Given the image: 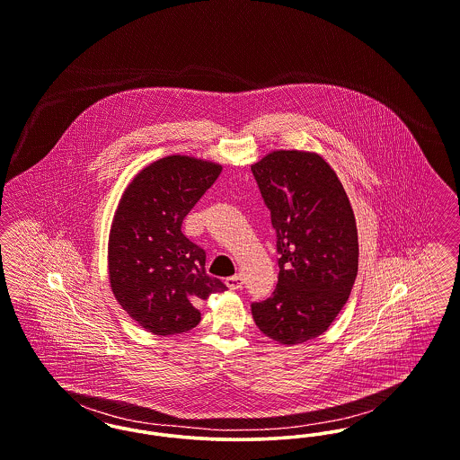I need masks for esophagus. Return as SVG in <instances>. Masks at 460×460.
Wrapping results in <instances>:
<instances>
[{
  "instance_id": "obj_1",
  "label": "esophagus",
  "mask_w": 460,
  "mask_h": 460,
  "mask_svg": "<svg viewBox=\"0 0 460 460\" xmlns=\"http://www.w3.org/2000/svg\"><path fill=\"white\" fill-rule=\"evenodd\" d=\"M226 285H228L232 290H239V288L243 287V277H242V275L228 277V279H226Z\"/></svg>"
}]
</instances>
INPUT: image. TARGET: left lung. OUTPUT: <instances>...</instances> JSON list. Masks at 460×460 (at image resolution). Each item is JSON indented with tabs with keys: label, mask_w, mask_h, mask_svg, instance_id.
Masks as SVG:
<instances>
[{
	"label": "left lung",
	"mask_w": 460,
	"mask_h": 460,
	"mask_svg": "<svg viewBox=\"0 0 460 460\" xmlns=\"http://www.w3.org/2000/svg\"><path fill=\"white\" fill-rule=\"evenodd\" d=\"M251 170L280 254L279 285L270 299L252 302V318L275 341L304 343L328 330L354 287V211L337 173L316 153L273 151Z\"/></svg>",
	"instance_id": "obj_1"
}]
</instances>
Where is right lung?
I'll use <instances>...</instances> for the list:
<instances>
[{
    "label": "right lung",
    "mask_w": 460,
    "mask_h": 460,
    "mask_svg": "<svg viewBox=\"0 0 460 460\" xmlns=\"http://www.w3.org/2000/svg\"><path fill=\"white\" fill-rule=\"evenodd\" d=\"M221 173L190 156L151 163L127 185L108 240L110 285L123 311L155 335L198 326L202 300L226 285L206 273V252L181 223Z\"/></svg>",
    "instance_id": "1"
}]
</instances>
